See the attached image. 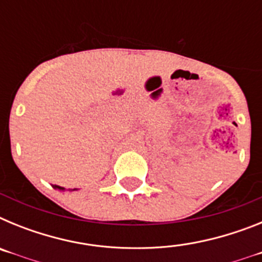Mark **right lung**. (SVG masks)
Wrapping results in <instances>:
<instances>
[{
  "label": "right lung",
  "mask_w": 262,
  "mask_h": 262,
  "mask_svg": "<svg viewBox=\"0 0 262 262\" xmlns=\"http://www.w3.org/2000/svg\"><path fill=\"white\" fill-rule=\"evenodd\" d=\"M53 189H56V190H60V191H66V187L62 186H59V185H52ZM73 190H77V189H69V191H73Z\"/></svg>",
  "instance_id": "1"
}]
</instances>
